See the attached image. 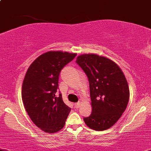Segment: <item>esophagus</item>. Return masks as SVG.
I'll return each instance as SVG.
<instances>
[{"mask_svg":"<svg viewBox=\"0 0 151 151\" xmlns=\"http://www.w3.org/2000/svg\"><path fill=\"white\" fill-rule=\"evenodd\" d=\"M74 105H75V108H76V109H78V108H80V106H81V102H77V103H76Z\"/></svg>","mask_w":151,"mask_h":151,"instance_id":"esophagus-1","label":"esophagus"}]
</instances>
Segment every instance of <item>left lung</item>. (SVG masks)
I'll use <instances>...</instances> for the list:
<instances>
[{"label":"left lung","mask_w":151,"mask_h":151,"mask_svg":"<svg viewBox=\"0 0 151 151\" xmlns=\"http://www.w3.org/2000/svg\"><path fill=\"white\" fill-rule=\"evenodd\" d=\"M76 63L89 83L92 111L83 121L92 129H108L118 122L127 108L129 99L127 79L120 68L106 57L85 54L78 56Z\"/></svg>","instance_id":"obj_1"}]
</instances>
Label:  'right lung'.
I'll list each match as a JSON object with an SVG mask.
<instances>
[{
	"label": "right lung",
	"mask_w": 151,
	"mask_h": 151,
	"mask_svg": "<svg viewBox=\"0 0 151 151\" xmlns=\"http://www.w3.org/2000/svg\"><path fill=\"white\" fill-rule=\"evenodd\" d=\"M76 54L49 52L29 67L22 88L24 108L32 122L45 132L54 133L64 127L71 108L57 95L60 72Z\"/></svg>",
	"instance_id": "1"
}]
</instances>
